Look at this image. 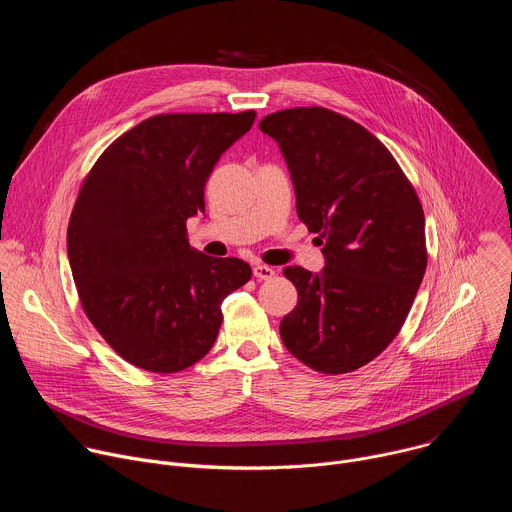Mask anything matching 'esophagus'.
Here are the masks:
<instances>
[{
	"label": "esophagus",
	"instance_id": "34e87169",
	"mask_svg": "<svg viewBox=\"0 0 512 512\" xmlns=\"http://www.w3.org/2000/svg\"><path fill=\"white\" fill-rule=\"evenodd\" d=\"M253 275H255L257 279H271V277L275 275V269H273V267H269V265L257 263V265L253 267Z\"/></svg>",
	"mask_w": 512,
	"mask_h": 512
}]
</instances>
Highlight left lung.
I'll return each mask as SVG.
<instances>
[{
    "instance_id": "1",
    "label": "left lung",
    "mask_w": 512,
    "mask_h": 512,
    "mask_svg": "<svg viewBox=\"0 0 512 512\" xmlns=\"http://www.w3.org/2000/svg\"><path fill=\"white\" fill-rule=\"evenodd\" d=\"M259 129L277 141L300 221L324 245L320 273L283 269L298 306L281 340L314 371L350 373L391 344L411 310L427 265L423 208L391 152L344 115L283 109Z\"/></svg>"
}]
</instances>
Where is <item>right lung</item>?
Returning <instances> with one entry per match:
<instances>
[{"label":"right lung","instance_id":"1","mask_svg":"<svg viewBox=\"0 0 512 512\" xmlns=\"http://www.w3.org/2000/svg\"><path fill=\"white\" fill-rule=\"evenodd\" d=\"M255 111L168 113L141 121L101 154L70 214L66 247L85 314L135 367L178 373L214 344L223 302L251 279L237 257L188 243L216 162Z\"/></svg>","mask_w":512,"mask_h":512}]
</instances>
